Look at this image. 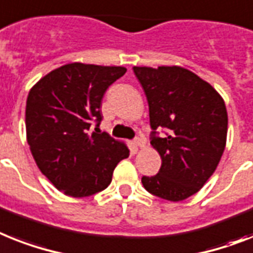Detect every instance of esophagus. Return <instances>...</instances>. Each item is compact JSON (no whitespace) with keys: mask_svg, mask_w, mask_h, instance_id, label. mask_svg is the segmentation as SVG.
Listing matches in <instances>:
<instances>
[{"mask_svg":"<svg viewBox=\"0 0 253 253\" xmlns=\"http://www.w3.org/2000/svg\"><path fill=\"white\" fill-rule=\"evenodd\" d=\"M134 145L139 147V149H143V147H146V141L143 138H135Z\"/></svg>","mask_w":253,"mask_h":253,"instance_id":"obj_1","label":"esophagus"}]
</instances>
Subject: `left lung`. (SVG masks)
Masks as SVG:
<instances>
[{"label": "left lung", "mask_w": 253, "mask_h": 253, "mask_svg": "<svg viewBox=\"0 0 253 253\" xmlns=\"http://www.w3.org/2000/svg\"><path fill=\"white\" fill-rule=\"evenodd\" d=\"M149 102L150 125L168 129L152 135L159 152L158 174L142 177L149 193L179 202L198 193L216 170L227 137L224 98L210 83L178 66L133 67Z\"/></svg>", "instance_id": "1"}]
</instances>
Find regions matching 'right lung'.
<instances>
[{"mask_svg":"<svg viewBox=\"0 0 253 253\" xmlns=\"http://www.w3.org/2000/svg\"><path fill=\"white\" fill-rule=\"evenodd\" d=\"M125 67L80 62L55 68L31 87L26 106L27 142L43 176L72 198L90 197L111 183L126 143L91 130L102 120L101 102Z\"/></svg>","mask_w":253,"mask_h":253,"instance_id":"1","label":"right lung"}]
</instances>
